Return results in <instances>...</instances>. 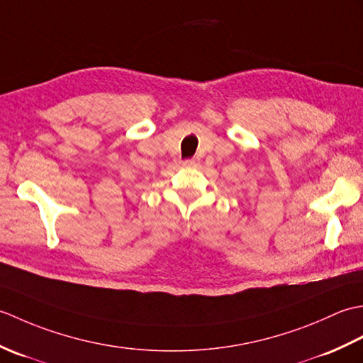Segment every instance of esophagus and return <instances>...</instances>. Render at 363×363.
Returning a JSON list of instances; mask_svg holds the SVG:
<instances>
[{"label":"esophagus","mask_w":363,"mask_h":363,"mask_svg":"<svg viewBox=\"0 0 363 363\" xmlns=\"http://www.w3.org/2000/svg\"><path fill=\"white\" fill-rule=\"evenodd\" d=\"M184 167H196L198 165V159H187L182 162Z\"/></svg>","instance_id":"esophagus-1"}]
</instances>
